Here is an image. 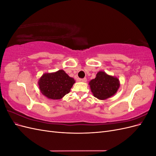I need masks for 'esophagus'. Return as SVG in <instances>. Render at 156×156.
Listing matches in <instances>:
<instances>
[{
	"label": "esophagus",
	"instance_id": "1",
	"mask_svg": "<svg viewBox=\"0 0 156 156\" xmlns=\"http://www.w3.org/2000/svg\"><path fill=\"white\" fill-rule=\"evenodd\" d=\"M81 81H82V82H83V83H86L87 82V78H83V79H81Z\"/></svg>",
	"mask_w": 156,
	"mask_h": 156
}]
</instances>
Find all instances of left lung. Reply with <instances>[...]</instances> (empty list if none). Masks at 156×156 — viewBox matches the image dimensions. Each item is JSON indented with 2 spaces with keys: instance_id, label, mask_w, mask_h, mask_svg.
<instances>
[{
  "instance_id": "1",
  "label": "left lung",
  "mask_w": 156,
  "mask_h": 156,
  "mask_svg": "<svg viewBox=\"0 0 156 156\" xmlns=\"http://www.w3.org/2000/svg\"><path fill=\"white\" fill-rule=\"evenodd\" d=\"M88 84L93 96L100 100L114 96L120 86L119 79L103 71L98 72L96 78L92 79Z\"/></svg>"
}]
</instances>
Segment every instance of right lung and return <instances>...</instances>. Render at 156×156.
<instances>
[{
	"instance_id": "right-lung-1",
	"label": "right lung",
	"mask_w": 156,
	"mask_h": 156,
	"mask_svg": "<svg viewBox=\"0 0 156 156\" xmlns=\"http://www.w3.org/2000/svg\"><path fill=\"white\" fill-rule=\"evenodd\" d=\"M75 83L64 70L45 73L39 79L38 84L41 93L50 100H60L70 92Z\"/></svg>"
}]
</instances>
